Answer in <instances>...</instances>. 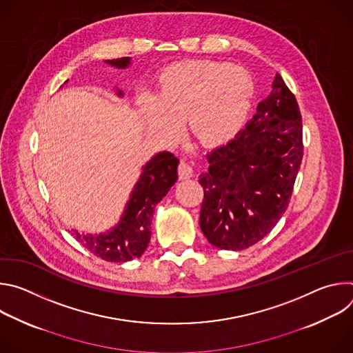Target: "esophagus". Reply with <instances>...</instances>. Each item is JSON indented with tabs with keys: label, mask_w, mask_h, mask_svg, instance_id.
Returning <instances> with one entry per match:
<instances>
[{
	"label": "esophagus",
	"mask_w": 353,
	"mask_h": 353,
	"mask_svg": "<svg viewBox=\"0 0 353 353\" xmlns=\"http://www.w3.org/2000/svg\"><path fill=\"white\" fill-rule=\"evenodd\" d=\"M192 176V168L185 161H181L179 163V177L180 179H190Z\"/></svg>",
	"instance_id": "obj_1"
}]
</instances>
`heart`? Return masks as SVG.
I'll return each mask as SVG.
<instances>
[{
  "label": "heart",
  "instance_id": "1",
  "mask_svg": "<svg viewBox=\"0 0 353 353\" xmlns=\"http://www.w3.org/2000/svg\"><path fill=\"white\" fill-rule=\"evenodd\" d=\"M253 96V79L236 65L188 60L166 67L157 94L142 96L138 108L150 131L174 141L185 116L188 131L204 146L233 138L245 121Z\"/></svg>",
  "mask_w": 353,
  "mask_h": 353
}]
</instances>
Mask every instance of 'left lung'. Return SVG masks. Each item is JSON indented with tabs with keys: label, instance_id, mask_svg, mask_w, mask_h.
<instances>
[{
	"label": "left lung",
	"instance_id": "1",
	"mask_svg": "<svg viewBox=\"0 0 353 353\" xmlns=\"http://www.w3.org/2000/svg\"><path fill=\"white\" fill-rule=\"evenodd\" d=\"M301 116L279 74L257 113L232 141L207 157L199 226L222 250H243L265 237L285 214L303 159Z\"/></svg>",
	"mask_w": 353,
	"mask_h": 353
}]
</instances>
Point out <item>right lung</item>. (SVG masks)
Instances as JSON below:
<instances>
[{
  "label": "right lung",
  "mask_w": 353,
  "mask_h": 353,
  "mask_svg": "<svg viewBox=\"0 0 353 353\" xmlns=\"http://www.w3.org/2000/svg\"><path fill=\"white\" fill-rule=\"evenodd\" d=\"M116 68H127L130 57L105 60ZM117 94L123 92L117 89ZM179 159L172 152H159L143 168L121 219L109 230L100 233L72 230L74 237L92 254L110 263L139 259L150 240V221L154 210L177 180Z\"/></svg>",
  "instance_id": "1"
}]
</instances>
